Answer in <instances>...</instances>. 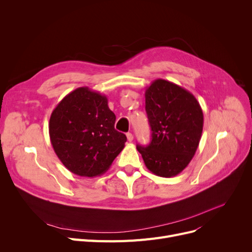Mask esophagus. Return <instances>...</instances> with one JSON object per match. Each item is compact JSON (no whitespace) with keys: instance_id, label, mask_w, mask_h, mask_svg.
<instances>
[{"instance_id":"obj_1","label":"esophagus","mask_w":252,"mask_h":252,"mask_svg":"<svg viewBox=\"0 0 252 252\" xmlns=\"http://www.w3.org/2000/svg\"><path fill=\"white\" fill-rule=\"evenodd\" d=\"M126 138H127L128 142H131V141H133V139H134V137H133V135H131V133H127L126 134Z\"/></svg>"}]
</instances>
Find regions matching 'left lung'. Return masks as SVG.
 <instances>
[{"label": "left lung", "instance_id": "obj_1", "mask_svg": "<svg viewBox=\"0 0 252 252\" xmlns=\"http://www.w3.org/2000/svg\"><path fill=\"white\" fill-rule=\"evenodd\" d=\"M145 108L151 127L147 147L137 146L146 167L156 176L170 178L192 160L203 129V112L193 94L158 78L145 92Z\"/></svg>", "mask_w": 252, "mask_h": 252}]
</instances>
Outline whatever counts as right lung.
<instances>
[{"instance_id":"add662e5","label":"right lung","mask_w":252,"mask_h":252,"mask_svg":"<svg viewBox=\"0 0 252 252\" xmlns=\"http://www.w3.org/2000/svg\"><path fill=\"white\" fill-rule=\"evenodd\" d=\"M115 118L99 92L81 87L66 95L49 122L51 144L63 165L86 178L107 171L126 142L114 128Z\"/></svg>"}]
</instances>
